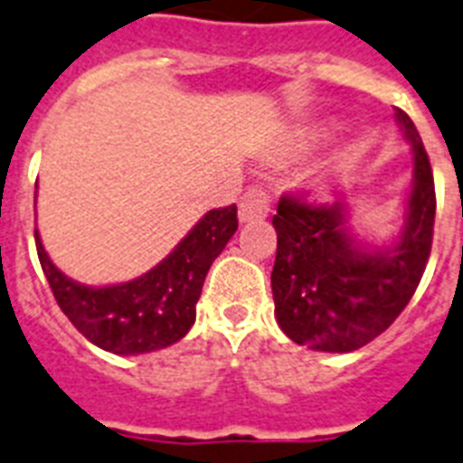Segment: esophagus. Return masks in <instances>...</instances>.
Instances as JSON below:
<instances>
[{"label": "esophagus", "instance_id": "1", "mask_svg": "<svg viewBox=\"0 0 463 463\" xmlns=\"http://www.w3.org/2000/svg\"><path fill=\"white\" fill-rule=\"evenodd\" d=\"M269 213V195L262 191L260 186H250L243 194L241 203H239V220L241 222H253L268 217Z\"/></svg>", "mask_w": 463, "mask_h": 463}]
</instances>
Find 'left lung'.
<instances>
[{
  "instance_id": "left-lung-1",
  "label": "left lung",
  "mask_w": 463,
  "mask_h": 463,
  "mask_svg": "<svg viewBox=\"0 0 463 463\" xmlns=\"http://www.w3.org/2000/svg\"><path fill=\"white\" fill-rule=\"evenodd\" d=\"M394 117L413 147V186L392 249H364L346 227L344 203L279 198L272 296L291 342L332 354L361 349L397 320L419 287L432 246L435 181L409 114L394 109Z\"/></svg>"
}]
</instances>
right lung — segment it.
Here are the masks:
<instances>
[{
	"label": "right lung",
	"instance_id": "1",
	"mask_svg": "<svg viewBox=\"0 0 463 463\" xmlns=\"http://www.w3.org/2000/svg\"><path fill=\"white\" fill-rule=\"evenodd\" d=\"M236 205L210 210L150 272L112 287H85L52 265L35 232L43 272L59 308L95 346L136 356L179 342L195 323V303L210 265L234 236Z\"/></svg>",
	"mask_w": 463,
	"mask_h": 463
}]
</instances>
